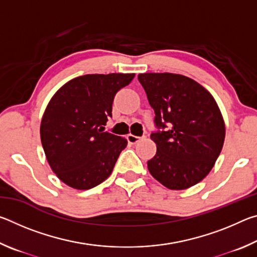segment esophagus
Here are the masks:
<instances>
[{"instance_id":"34e87169","label":"esophagus","mask_w":257,"mask_h":257,"mask_svg":"<svg viewBox=\"0 0 257 257\" xmlns=\"http://www.w3.org/2000/svg\"><path fill=\"white\" fill-rule=\"evenodd\" d=\"M141 139H143V137L135 136V135H132V134H129L127 136V141L130 143V144H136V143H138Z\"/></svg>"}]
</instances>
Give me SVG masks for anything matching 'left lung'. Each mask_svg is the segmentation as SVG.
Instances as JSON below:
<instances>
[{
  "mask_svg": "<svg viewBox=\"0 0 257 257\" xmlns=\"http://www.w3.org/2000/svg\"><path fill=\"white\" fill-rule=\"evenodd\" d=\"M158 133L151 135L156 154L147 162L153 178L172 190H182L205 178L222 150L225 125L207 89L177 73H139Z\"/></svg>",
  "mask_w": 257,
  "mask_h": 257,
  "instance_id": "obj_1",
  "label": "left lung"
}]
</instances>
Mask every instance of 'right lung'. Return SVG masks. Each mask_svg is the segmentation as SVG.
I'll use <instances>...</instances> for the list:
<instances>
[{
  "label": "right lung",
  "instance_id": "add662e5",
  "mask_svg": "<svg viewBox=\"0 0 257 257\" xmlns=\"http://www.w3.org/2000/svg\"><path fill=\"white\" fill-rule=\"evenodd\" d=\"M135 73L85 75L73 78L47 104L41 141L56 177L71 188L90 189L113 171L127 139L103 132L115 94Z\"/></svg>",
  "mask_w": 257,
  "mask_h": 257
}]
</instances>
